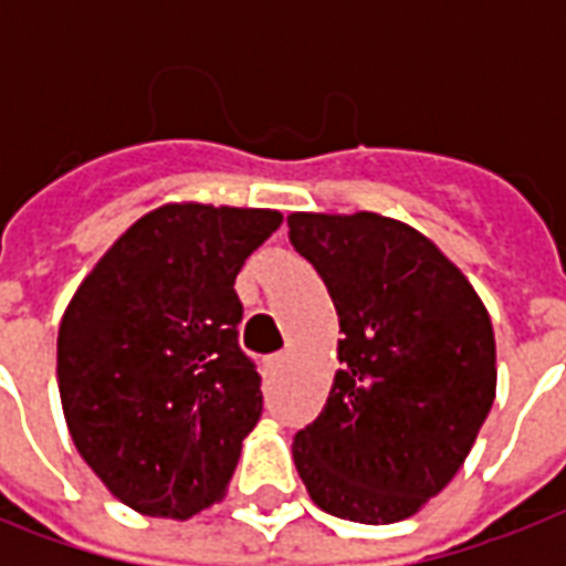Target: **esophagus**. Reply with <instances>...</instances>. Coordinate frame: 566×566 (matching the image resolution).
<instances>
[{
    "mask_svg": "<svg viewBox=\"0 0 566 566\" xmlns=\"http://www.w3.org/2000/svg\"><path fill=\"white\" fill-rule=\"evenodd\" d=\"M284 361H287V355L284 353H275V355H270V358H266V370L270 373H279L284 367Z\"/></svg>",
    "mask_w": 566,
    "mask_h": 566,
    "instance_id": "34e87169",
    "label": "esophagus"
}]
</instances>
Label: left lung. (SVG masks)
<instances>
[{
	"mask_svg": "<svg viewBox=\"0 0 566 566\" xmlns=\"http://www.w3.org/2000/svg\"><path fill=\"white\" fill-rule=\"evenodd\" d=\"M291 243L335 302L340 370L293 438L311 500L355 523H396L464 464L496 394L482 300L420 231L361 211L291 213Z\"/></svg>",
	"mask_w": 566,
	"mask_h": 566,
	"instance_id": "obj_1",
	"label": "left lung"
}]
</instances>
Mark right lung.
Masks as SVG:
<instances>
[{"instance_id":"add662e5","label":"right lung","mask_w":566,"mask_h":566,"mask_svg":"<svg viewBox=\"0 0 566 566\" xmlns=\"http://www.w3.org/2000/svg\"><path fill=\"white\" fill-rule=\"evenodd\" d=\"M279 226L264 208L164 205L102 255L61 319L75 449L146 517L188 520L222 500L264 411L234 279Z\"/></svg>"}]
</instances>
